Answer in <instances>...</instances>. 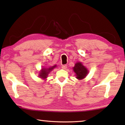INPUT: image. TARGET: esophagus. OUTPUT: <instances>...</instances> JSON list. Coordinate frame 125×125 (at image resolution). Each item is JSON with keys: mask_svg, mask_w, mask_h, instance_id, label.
I'll use <instances>...</instances> for the list:
<instances>
[{"mask_svg": "<svg viewBox=\"0 0 125 125\" xmlns=\"http://www.w3.org/2000/svg\"><path fill=\"white\" fill-rule=\"evenodd\" d=\"M62 68L63 69H66L67 68V65L66 64L62 65Z\"/></svg>", "mask_w": 125, "mask_h": 125, "instance_id": "obj_1", "label": "esophagus"}]
</instances>
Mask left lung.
<instances>
[{
    "label": "left lung",
    "mask_w": 125,
    "mask_h": 125,
    "mask_svg": "<svg viewBox=\"0 0 125 125\" xmlns=\"http://www.w3.org/2000/svg\"><path fill=\"white\" fill-rule=\"evenodd\" d=\"M73 70L76 73V78L78 79H82L86 77L88 73L87 69L80 62H77L73 67Z\"/></svg>",
    "instance_id": "obj_1"
}]
</instances>
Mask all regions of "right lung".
Listing matches in <instances>:
<instances>
[{
	"label": "right lung",
	"mask_w": 125,
	"mask_h": 125,
	"mask_svg": "<svg viewBox=\"0 0 125 125\" xmlns=\"http://www.w3.org/2000/svg\"><path fill=\"white\" fill-rule=\"evenodd\" d=\"M56 67V65H54L53 66L50 68H43L42 69V71L40 72L39 76L41 78H42V79H46V78L47 77V75L48 74V73L50 72V71H51L52 69Z\"/></svg>",
	"instance_id": "add662e5"
}]
</instances>
